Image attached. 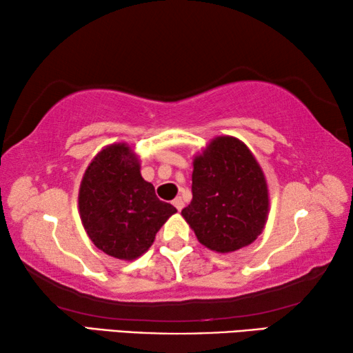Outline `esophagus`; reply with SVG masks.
I'll return each instance as SVG.
<instances>
[{
    "label": "esophagus",
    "instance_id": "obj_1",
    "mask_svg": "<svg viewBox=\"0 0 353 353\" xmlns=\"http://www.w3.org/2000/svg\"><path fill=\"white\" fill-rule=\"evenodd\" d=\"M172 205H174L179 212L182 210V208H183V205H185V204H183V199L181 198V196H177V198H176L174 201H172Z\"/></svg>",
    "mask_w": 353,
    "mask_h": 353
}]
</instances>
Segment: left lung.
<instances>
[{"label": "left lung", "mask_w": 353, "mask_h": 353, "mask_svg": "<svg viewBox=\"0 0 353 353\" xmlns=\"http://www.w3.org/2000/svg\"><path fill=\"white\" fill-rule=\"evenodd\" d=\"M193 199L182 216L201 244L227 254L249 246L265 229L270 191L261 166L235 137L213 139L193 159Z\"/></svg>", "instance_id": "left-lung-1"}]
</instances>
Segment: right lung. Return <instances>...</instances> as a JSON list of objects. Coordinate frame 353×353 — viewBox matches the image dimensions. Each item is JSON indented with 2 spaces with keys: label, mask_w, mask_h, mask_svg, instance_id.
Segmentation results:
<instances>
[{
  "label": "right lung",
  "mask_w": 353,
  "mask_h": 353,
  "mask_svg": "<svg viewBox=\"0 0 353 353\" xmlns=\"http://www.w3.org/2000/svg\"><path fill=\"white\" fill-rule=\"evenodd\" d=\"M79 214L94 246L118 260H135L177 210L155 196L128 143H113L94 155L79 188Z\"/></svg>",
  "instance_id": "obj_1"
}]
</instances>
